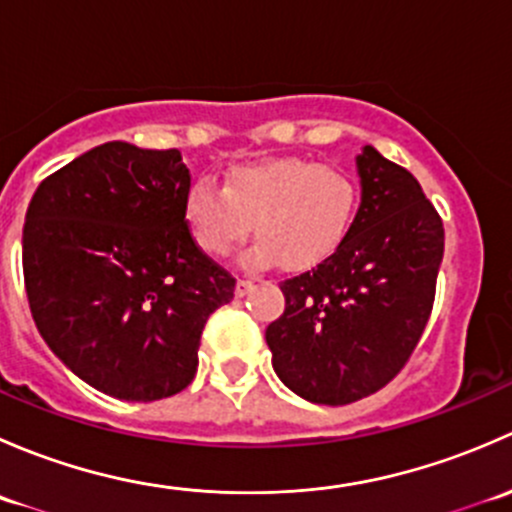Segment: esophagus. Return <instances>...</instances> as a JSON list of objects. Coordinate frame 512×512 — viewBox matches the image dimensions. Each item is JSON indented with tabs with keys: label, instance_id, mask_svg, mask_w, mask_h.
<instances>
[{
	"label": "esophagus",
	"instance_id": "1",
	"mask_svg": "<svg viewBox=\"0 0 512 512\" xmlns=\"http://www.w3.org/2000/svg\"><path fill=\"white\" fill-rule=\"evenodd\" d=\"M252 289H255V282H252V280H237L235 294H237V297H245V294L252 292Z\"/></svg>",
	"mask_w": 512,
	"mask_h": 512
}]
</instances>
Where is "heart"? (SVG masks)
<instances>
[{
    "instance_id": "1",
    "label": "heart",
    "mask_w": 512,
    "mask_h": 512,
    "mask_svg": "<svg viewBox=\"0 0 512 512\" xmlns=\"http://www.w3.org/2000/svg\"><path fill=\"white\" fill-rule=\"evenodd\" d=\"M361 210L359 175L312 158L237 165L225 185L198 178L183 198V218L203 252L227 257L255 223L250 265L304 270L327 260L352 232Z\"/></svg>"
}]
</instances>
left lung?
I'll return each instance as SVG.
<instances>
[{"mask_svg": "<svg viewBox=\"0 0 512 512\" xmlns=\"http://www.w3.org/2000/svg\"><path fill=\"white\" fill-rule=\"evenodd\" d=\"M361 210L347 240L280 282L285 312L267 327L272 366L312 404L344 406L384 389L431 317L443 260L441 215L414 175L366 146Z\"/></svg>", "mask_w": 512, "mask_h": 512, "instance_id": "1", "label": "left lung"}]
</instances>
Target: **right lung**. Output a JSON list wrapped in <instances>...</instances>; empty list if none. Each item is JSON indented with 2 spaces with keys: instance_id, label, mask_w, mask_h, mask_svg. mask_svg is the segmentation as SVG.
Listing matches in <instances>:
<instances>
[{
  "instance_id": "add662e5",
  "label": "right lung",
  "mask_w": 512,
  "mask_h": 512,
  "mask_svg": "<svg viewBox=\"0 0 512 512\" xmlns=\"http://www.w3.org/2000/svg\"><path fill=\"white\" fill-rule=\"evenodd\" d=\"M175 148L96 146L44 178L22 237L36 329L79 379L121 401L178 394L235 277L190 235Z\"/></svg>"
}]
</instances>
